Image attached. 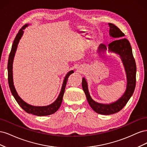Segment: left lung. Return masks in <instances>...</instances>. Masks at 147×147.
Segmentation results:
<instances>
[{
  "label": "left lung",
  "instance_id": "left-lung-1",
  "mask_svg": "<svg viewBox=\"0 0 147 147\" xmlns=\"http://www.w3.org/2000/svg\"><path fill=\"white\" fill-rule=\"evenodd\" d=\"M109 26L110 36L118 39L109 44L108 48L104 44H100L97 49V53L99 56H102V54L104 55L108 50L109 52L119 56L126 74L127 84L125 92L119 99L112 103L109 104L98 103L91 98L86 79L84 77L82 78V88L89 104L96 113L105 115L117 113L126 105L134 91L136 82V64L131 44L126 38H123L124 36V33L116 26L112 23H109Z\"/></svg>",
  "mask_w": 147,
  "mask_h": 147
}]
</instances>
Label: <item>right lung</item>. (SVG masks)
I'll return each instance as SVG.
<instances>
[{
    "label": "right lung",
    "instance_id": "add662e5",
    "mask_svg": "<svg viewBox=\"0 0 147 147\" xmlns=\"http://www.w3.org/2000/svg\"><path fill=\"white\" fill-rule=\"evenodd\" d=\"M29 25V24H25L23 27L19 30L18 33L17 34L14 40V41H13V43L11 47V50L10 53L9 57H8V61L7 69H8V84H9V87H10L12 95L15 97V99L18 102V104L20 105L21 107L24 111H26V112L28 113H31L34 115H37V116H38V117L47 116V115H50L55 113L60 107L62 101H63V96L65 92V88L67 84V79L70 75L72 74H73L74 72V70H70L66 74L65 77L64 79L63 86H62L61 90L58 97H57V98L56 99V100L50 105H48L47 106H34L28 104L27 102H24L21 98L16 91V89L14 86V83H13V59H14V57L20 39L21 38L22 36H23V35L24 34L23 30L26 27H28Z\"/></svg>",
    "mask_w": 147,
    "mask_h": 147
}]
</instances>
